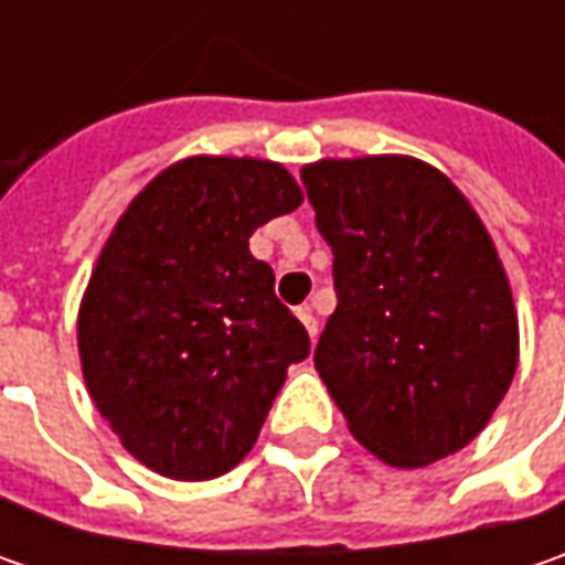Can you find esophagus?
<instances>
[{
    "instance_id": "obj_1",
    "label": "esophagus",
    "mask_w": 565,
    "mask_h": 565,
    "mask_svg": "<svg viewBox=\"0 0 565 565\" xmlns=\"http://www.w3.org/2000/svg\"><path fill=\"white\" fill-rule=\"evenodd\" d=\"M298 320L305 323V330H308V337L317 339V317L311 315V308H298Z\"/></svg>"
}]
</instances>
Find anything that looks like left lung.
<instances>
[{
    "instance_id": "8db88e82",
    "label": "left lung",
    "mask_w": 565,
    "mask_h": 565,
    "mask_svg": "<svg viewBox=\"0 0 565 565\" xmlns=\"http://www.w3.org/2000/svg\"><path fill=\"white\" fill-rule=\"evenodd\" d=\"M301 179L339 298L315 367L352 437L393 468L459 452L519 364L510 279L481 216L402 153L317 160Z\"/></svg>"
}]
</instances>
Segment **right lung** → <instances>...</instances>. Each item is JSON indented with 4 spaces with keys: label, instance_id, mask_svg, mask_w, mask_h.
I'll use <instances>...</instances> for the list:
<instances>
[{
    "label": "right lung",
    "instance_id": "1",
    "mask_svg": "<svg viewBox=\"0 0 565 565\" xmlns=\"http://www.w3.org/2000/svg\"><path fill=\"white\" fill-rule=\"evenodd\" d=\"M282 163L185 157L113 226L77 308L87 393L163 478L206 481L250 452L308 333L273 292L254 228L301 206Z\"/></svg>",
    "mask_w": 565,
    "mask_h": 565
}]
</instances>
